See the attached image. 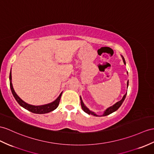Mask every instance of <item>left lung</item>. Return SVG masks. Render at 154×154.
<instances>
[{
    "instance_id": "left-lung-1",
    "label": "left lung",
    "mask_w": 154,
    "mask_h": 154,
    "mask_svg": "<svg viewBox=\"0 0 154 154\" xmlns=\"http://www.w3.org/2000/svg\"><path fill=\"white\" fill-rule=\"evenodd\" d=\"M122 59H123V63H124V64L125 65V59H124V57H123L122 55ZM128 85H129V80L127 81V88H128ZM126 95H127V93H125V94L124 95H123V98H122V99L121 100L118 101V102H117V103H116V104H114L113 106H110V107H109V108H108L107 109H106L105 111L104 112V114H103L102 116H108V115H109V114H112V112H115V111L117 110L118 109V108L121 106V105L122 104V103H123V101H124V100H125V99ZM80 100H81V106H82V110H83L85 112V113H87V114H91V115H93L94 116H99L98 115H97L95 113H94V112H92V111L90 110L88 108H87V107H86V106H85V104H84L83 101H82V100L81 97H80Z\"/></svg>"
}]
</instances>
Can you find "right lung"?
Segmentation results:
<instances>
[{"label":"right lung","instance_id":"1","mask_svg":"<svg viewBox=\"0 0 154 154\" xmlns=\"http://www.w3.org/2000/svg\"><path fill=\"white\" fill-rule=\"evenodd\" d=\"M10 86L14 98L19 103V104H20L21 106L25 108L26 110H27L35 114H46V113H48V112H50L56 109V108H57V106H59V101H60V99H61V97L63 93L62 92L61 94L59 95V96L54 101V102L44 104V105L35 106V105H31V104H27V103H25V101H23L21 99H20V97H19L16 94V93L15 92L14 89L13 88L12 83V72H11V71L10 73Z\"/></svg>","mask_w":154,"mask_h":154}]
</instances>
